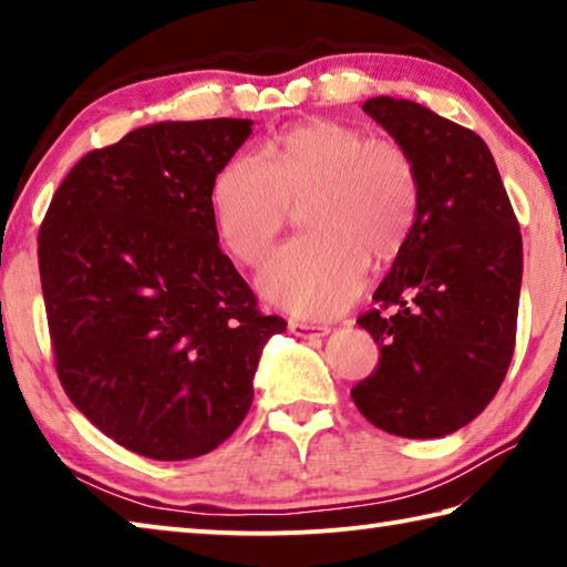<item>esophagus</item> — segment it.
I'll list each match as a JSON object with an SVG mask.
<instances>
[{"mask_svg": "<svg viewBox=\"0 0 567 567\" xmlns=\"http://www.w3.org/2000/svg\"><path fill=\"white\" fill-rule=\"evenodd\" d=\"M290 332L297 334V338H302V340H318V338H324V334L330 332V328H328V324H312V322L290 320Z\"/></svg>", "mask_w": 567, "mask_h": 567, "instance_id": "esophagus-1", "label": "esophagus"}]
</instances>
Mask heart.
<instances>
[{
    "label": "heart",
    "instance_id": "b5f03b06",
    "mask_svg": "<svg viewBox=\"0 0 567 567\" xmlns=\"http://www.w3.org/2000/svg\"><path fill=\"white\" fill-rule=\"evenodd\" d=\"M312 229L277 252L260 275L270 305L305 318L342 312L370 257L392 260L417 225L422 187L415 157L392 137L315 120L280 134L267 155L245 150L219 169L213 219L239 265L257 267L305 205Z\"/></svg>",
    "mask_w": 567,
    "mask_h": 567
}]
</instances>
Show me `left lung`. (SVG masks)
<instances>
[{"instance_id": "left-lung-1", "label": "left lung", "mask_w": 567, "mask_h": 567, "mask_svg": "<svg viewBox=\"0 0 567 567\" xmlns=\"http://www.w3.org/2000/svg\"><path fill=\"white\" fill-rule=\"evenodd\" d=\"M372 120L415 157L417 225L358 318L380 348L352 400L390 435L427 440L465 427L511 368L523 237L483 140L417 102L372 97Z\"/></svg>"}]
</instances>
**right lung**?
<instances>
[{
  "label": "right lung",
  "mask_w": 567,
  "mask_h": 567,
  "mask_svg": "<svg viewBox=\"0 0 567 567\" xmlns=\"http://www.w3.org/2000/svg\"><path fill=\"white\" fill-rule=\"evenodd\" d=\"M249 120L159 122L92 150L40 229L54 368L74 408L114 443L192 460L252 405L265 342L287 322L219 249L213 185Z\"/></svg>",
  "instance_id": "obj_1"
}]
</instances>
